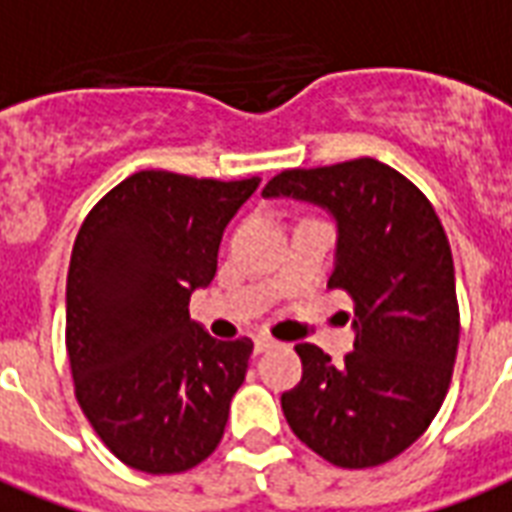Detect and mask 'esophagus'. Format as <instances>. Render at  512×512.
<instances>
[{
	"label": "esophagus",
	"instance_id": "1",
	"mask_svg": "<svg viewBox=\"0 0 512 512\" xmlns=\"http://www.w3.org/2000/svg\"><path fill=\"white\" fill-rule=\"evenodd\" d=\"M271 347H276V339H271V336H266V333L255 336V352H257V355H260V352L271 350Z\"/></svg>",
	"mask_w": 512,
	"mask_h": 512
}]
</instances>
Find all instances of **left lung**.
Instances as JSON below:
<instances>
[{"label": "left lung", "mask_w": 512, "mask_h": 512, "mask_svg": "<svg viewBox=\"0 0 512 512\" xmlns=\"http://www.w3.org/2000/svg\"><path fill=\"white\" fill-rule=\"evenodd\" d=\"M263 195L312 200L336 217L328 287L350 295L358 331L342 366L317 344H295L304 377L282 393V412L333 467H380L448 396L461 317L445 227L407 176L372 157L282 170Z\"/></svg>", "instance_id": "8db88e82"}]
</instances>
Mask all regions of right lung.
<instances>
[{
	"mask_svg": "<svg viewBox=\"0 0 512 512\" xmlns=\"http://www.w3.org/2000/svg\"><path fill=\"white\" fill-rule=\"evenodd\" d=\"M257 184L140 170L75 236L64 325L75 399L127 467L187 472L225 434L252 339L208 336L189 295L214 279L222 233Z\"/></svg>",
	"mask_w": 512,
	"mask_h": 512,
	"instance_id": "1",
	"label": "right lung"
}]
</instances>
